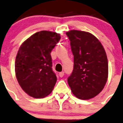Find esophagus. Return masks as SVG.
<instances>
[{
    "instance_id": "1",
    "label": "esophagus",
    "mask_w": 123,
    "mask_h": 123,
    "mask_svg": "<svg viewBox=\"0 0 123 123\" xmlns=\"http://www.w3.org/2000/svg\"><path fill=\"white\" fill-rule=\"evenodd\" d=\"M59 76L61 77H62L64 76V73L63 71H62V72H61V73H59Z\"/></svg>"
}]
</instances>
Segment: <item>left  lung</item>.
Segmentation results:
<instances>
[{"mask_svg":"<svg viewBox=\"0 0 123 123\" xmlns=\"http://www.w3.org/2000/svg\"><path fill=\"white\" fill-rule=\"evenodd\" d=\"M74 55V69L68 77L73 94L80 99L93 98L102 91L108 77V62L103 45L87 32H66Z\"/></svg>","mask_w":123,"mask_h":123,"instance_id":"1","label":"left lung"}]
</instances>
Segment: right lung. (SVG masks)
I'll list each match as a JSON object with an SVG mask.
<instances>
[{
    "label": "right lung",
    "mask_w": 123,
    "mask_h": 123,
    "mask_svg": "<svg viewBox=\"0 0 123 123\" xmlns=\"http://www.w3.org/2000/svg\"><path fill=\"white\" fill-rule=\"evenodd\" d=\"M61 39L54 32L35 33L22 44L15 58V72L24 91L34 98L51 93L57 81L50 52Z\"/></svg>",
    "instance_id": "1"
}]
</instances>
